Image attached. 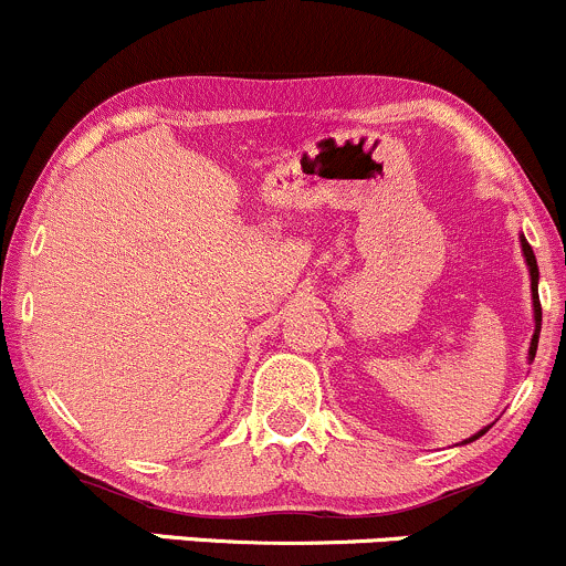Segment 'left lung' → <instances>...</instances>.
Returning a JSON list of instances; mask_svg holds the SVG:
<instances>
[{"mask_svg": "<svg viewBox=\"0 0 566 566\" xmlns=\"http://www.w3.org/2000/svg\"><path fill=\"white\" fill-rule=\"evenodd\" d=\"M521 249H523V260H526V268H528V279H532V306H534V333H532V344H528V363L534 360V355H537V342H539V328H543V306H539V293H537V282H539V268H537V258H534L532 247H528L526 238L521 235ZM491 426L480 428L478 433H472L469 439H463L461 444H469L474 442V439H480L483 433L488 431Z\"/></svg>", "mask_w": 566, "mask_h": 566, "instance_id": "8db88e82", "label": "left lung"}]
</instances>
